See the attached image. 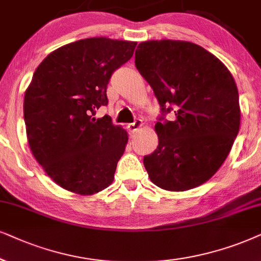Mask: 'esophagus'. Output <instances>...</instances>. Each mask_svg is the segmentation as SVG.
Returning a JSON list of instances; mask_svg holds the SVG:
<instances>
[{
  "label": "esophagus",
  "mask_w": 261,
  "mask_h": 261,
  "mask_svg": "<svg viewBox=\"0 0 261 261\" xmlns=\"http://www.w3.org/2000/svg\"><path fill=\"white\" fill-rule=\"evenodd\" d=\"M142 126H143V121L136 120L135 123H131V124L127 125V130L130 131V133H136V131L140 130Z\"/></svg>",
  "instance_id": "esophagus-1"
}]
</instances>
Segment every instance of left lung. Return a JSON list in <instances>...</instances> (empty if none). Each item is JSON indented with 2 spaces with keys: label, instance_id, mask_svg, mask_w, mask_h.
<instances>
[{
  "label": "left lung",
  "instance_id": "left-lung-1",
  "mask_svg": "<svg viewBox=\"0 0 261 261\" xmlns=\"http://www.w3.org/2000/svg\"><path fill=\"white\" fill-rule=\"evenodd\" d=\"M135 64L154 90L162 116L175 113L174 120L155 124L159 145L143 159L151 182L181 192L207 181L240 128L239 92L230 71L199 45L171 39L141 43Z\"/></svg>",
  "mask_w": 261,
  "mask_h": 261
}]
</instances>
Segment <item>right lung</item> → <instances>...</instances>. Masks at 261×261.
Here are the masks:
<instances>
[{
    "mask_svg": "<svg viewBox=\"0 0 261 261\" xmlns=\"http://www.w3.org/2000/svg\"><path fill=\"white\" fill-rule=\"evenodd\" d=\"M136 41L87 38L52 51L23 99L27 140L45 173L70 192L90 196L112 184L127 133L109 116L111 75L133 57Z\"/></svg>",
    "mask_w": 261,
    "mask_h": 261,
    "instance_id": "1",
    "label": "right lung"
}]
</instances>
